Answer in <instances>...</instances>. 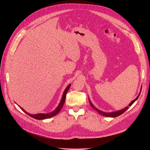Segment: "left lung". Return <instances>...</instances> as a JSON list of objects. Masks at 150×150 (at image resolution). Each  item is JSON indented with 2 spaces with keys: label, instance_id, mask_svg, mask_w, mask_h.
<instances>
[{
  "label": "left lung",
  "instance_id": "left-lung-1",
  "mask_svg": "<svg viewBox=\"0 0 150 150\" xmlns=\"http://www.w3.org/2000/svg\"><path fill=\"white\" fill-rule=\"evenodd\" d=\"M141 90H142V88H141V89H140V93H139V94L138 95V96L136 98V99H134V100H132V101L131 102V103H129V106H127L126 108H123V109L119 110V111H117L111 112H103V111H100V110L98 109L97 108H96L95 106H94V105L91 103V101L90 99L89 98V103H90V105H91V106H92V108L93 109H95V110H96V111H97V112H98V113H99L100 114L102 115L103 116H105V117H113V118H114V117H117V116H119L120 115L122 114L123 112H125L126 111H127V110L129 108V106H131L134 103L135 101H136V100L138 99V98H139V96H140V92H141Z\"/></svg>",
  "mask_w": 150,
  "mask_h": 150
}]
</instances>
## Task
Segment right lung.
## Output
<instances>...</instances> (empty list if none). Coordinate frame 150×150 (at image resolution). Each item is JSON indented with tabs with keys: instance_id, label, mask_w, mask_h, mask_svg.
Returning a JSON list of instances; mask_svg holds the SVG:
<instances>
[{
	"instance_id": "1",
	"label": "right lung",
	"mask_w": 150,
	"mask_h": 150,
	"mask_svg": "<svg viewBox=\"0 0 150 150\" xmlns=\"http://www.w3.org/2000/svg\"><path fill=\"white\" fill-rule=\"evenodd\" d=\"M70 85L71 84H69L67 88L65 89L64 92H63V94H62V98L60 101V103H59L58 106H57V108L55 109L53 111L50 112V113H47V114H43V113H39V114H31L27 112H26L24 109H23V108H22L21 106H19V108L22 110V111L25 112L27 114H28V115H30V117L34 118V119H37V120H44V119H49V118H51L54 115H56L60 111L61 109H62L63 105H64V103L65 102V100H66V94H67V91H69L70 87Z\"/></svg>"
}]
</instances>
